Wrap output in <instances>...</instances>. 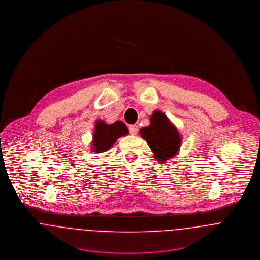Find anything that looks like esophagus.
I'll list each match as a JSON object with an SVG mask.
<instances>
[{"instance_id": "esophagus-1", "label": "esophagus", "mask_w": 260, "mask_h": 260, "mask_svg": "<svg viewBox=\"0 0 260 260\" xmlns=\"http://www.w3.org/2000/svg\"><path fill=\"white\" fill-rule=\"evenodd\" d=\"M129 132H130V134H132V135L137 134V132H138V126H137V125H130V126H129Z\"/></svg>"}]
</instances>
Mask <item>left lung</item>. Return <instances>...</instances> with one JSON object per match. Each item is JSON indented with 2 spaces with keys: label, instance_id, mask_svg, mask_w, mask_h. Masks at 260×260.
<instances>
[{
  "label": "left lung",
  "instance_id": "obj_1",
  "mask_svg": "<svg viewBox=\"0 0 260 260\" xmlns=\"http://www.w3.org/2000/svg\"><path fill=\"white\" fill-rule=\"evenodd\" d=\"M140 134L159 163H165L166 160L175 156L180 148L181 137L177 129L161 111H154L150 117V125L141 128Z\"/></svg>",
  "mask_w": 260,
  "mask_h": 260
}]
</instances>
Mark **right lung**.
<instances>
[{
    "mask_svg": "<svg viewBox=\"0 0 260 260\" xmlns=\"http://www.w3.org/2000/svg\"><path fill=\"white\" fill-rule=\"evenodd\" d=\"M128 128L123 122L117 121L108 125L103 121H98L93 135V151L102 153L109 150L119 137L128 134Z\"/></svg>",
    "mask_w": 260,
    "mask_h": 260,
    "instance_id": "1",
    "label": "right lung"
}]
</instances>
